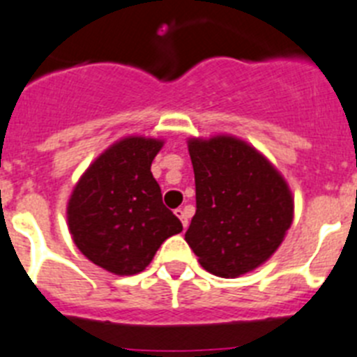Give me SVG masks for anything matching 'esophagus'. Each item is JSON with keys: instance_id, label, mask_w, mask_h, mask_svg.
<instances>
[{"instance_id": "obj_1", "label": "esophagus", "mask_w": 357, "mask_h": 357, "mask_svg": "<svg viewBox=\"0 0 357 357\" xmlns=\"http://www.w3.org/2000/svg\"><path fill=\"white\" fill-rule=\"evenodd\" d=\"M174 214L178 215L179 221H181V225H183V229H187V227H188V215H187V212H185L183 208H176V211H174Z\"/></svg>"}]
</instances>
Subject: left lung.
I'll list each match as a JSON object with an SVG mask.
<instances>
[{
	"label": "left lung",
	"instance_id": "1",
	"mask_svg": "<svg viewBox=\"0 0 357 357\" xmlns=\"http://www.w3.org/2000/svg\"><path fill=\"white\" fill-rule=\"evenodd\" d=\"M196 214L185 241L205 271L238 278L271 259L294 220L281 172L250 143L230 134L188 137Z\"/></svg>",
	"mask_w": 357,
	"mask_h": 357
}]
</instances>
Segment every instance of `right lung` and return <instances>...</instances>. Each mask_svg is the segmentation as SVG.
Instances as JSON below:
<instances>
[{
  "instance_id": "1",
  "label": "right lung",
  "mask_w": 357,
  "mask_h": 357,
  "mask_svg": "<svg viewBox=\"0 0 357 357\" xmlns=\"http://www.w3.org/2000/svg\"><path fill=\"white\" fill-rule=\"evenodd\" d=\"M163 139L127 136L101 152L72 188L67 225L94 265L116 275L139 274L165 239L183 230L161 202L151 165Z\"/></svg>"
}]
</instances>
